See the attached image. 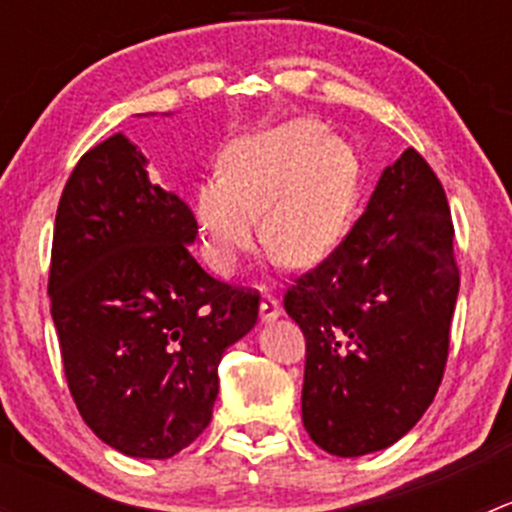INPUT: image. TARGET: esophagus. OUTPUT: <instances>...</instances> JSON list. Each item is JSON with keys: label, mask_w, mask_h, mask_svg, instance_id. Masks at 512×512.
Here are the masks:
<instances>
[{"label": "esophagus", "mask_w": 512, "mask_h": 512, "mask_svg": "<svg viewBox=\"0 0 512 512\" xmlns=\"http://www.w3.org/2000/svg\"><path fill=\"white\" fill-rule=\"evenodd\" d=\"M277 317H282L280 302H277L272 294H265V297H262V302H260V319L267 324V322H275Z\"/></svg>", "instance_id": "34e87169"}]
</instances>
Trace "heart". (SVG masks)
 <instances>
[{
  "label": "heart",
  "mask_w": 512,
  "mask_h": 512,
  "mask_svg": "<svg viewBox=\"0 0 512 512\" xmlns=\"http://www.w3.org/2000/svg\"><path fill=\"white\" fill-rule=\"evenodd\" d=\"M223 173L195 188L205 260L232 275L260 237L289 267L317 265L342 240L359 195V163L319 123L292 121L232 141Z\"/></svg>",
  "instance_id": "1"
}]
</instances>
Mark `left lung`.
I'll list each match as a JSON object with an SVG mask.
<instances>
[{"label":"left lung","instance_id":"1","mask_svg":"<svg viewBox=\"0 0 512 512\" xmlns=\"http://www.w3.org/2000/svg\"><path fill=\"white\" fill-rule=\"evenodd\" d=\"M458 285L443 185L406 148L347 237L285 294L307 339L302 421L319 448L366 456L416 426L441 386Z\"/></svg>","mask_w":512,"mask_h":512}]
</instances>
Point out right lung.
<instances>
[{
	"instance_id": "add662e5",
	"label": "right lung",
	"mask_w": 512,
	"mask_h": 512,
	"mask_svg": "<svg viewBox=\"0 0 512 512\" xmlns=\"http://www.w3.org/2000/svg\"><path fill=\"white\" fill-rule=\"evenodd\" d=\"M146 165L123 133L81 156L56 210L49 297L86 426L126 456L163 461L208 428L218 364L255 327L260 294L195 262L193 210Z\"/></svg>"
}]
</instances>
